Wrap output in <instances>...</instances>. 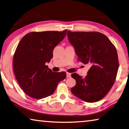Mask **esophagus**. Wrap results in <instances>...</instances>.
<instances>
[{
	"mask_svg": "<svg viewBox=\"0 0 129 129\" xmlns=\"http://www.w3.org/2000/svg\"><path fill=\"white\" fill-rule=\"evenodd\" d=\"M67 78L71 77V74L70 73H67Z\"/></svg>",
	"mask_w": 129,
	"mask_h": 129,
	"instance_id": "34e87169",
	"label": "esophagus"
}]
</instances>
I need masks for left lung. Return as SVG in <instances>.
<instances>
[{
  "label": "left lung",
  "instance_id": "left-lung-1",
  "mask_svg": "<svg viewBox=\"0 0 129 129\" xmlns=\"http://www.w3.org/2000/svg\"><path fill=\"white\" fill-rule=\"evenodd\" d=\"M67 37L74 47L78 60L91 66L85 78L71 74L76 85L71 88L75 96L87 103L100 100L116 80L119 63L115 46L107 36L97 31L68 30Z\"/></svg>",
  "mask_w": 129,
  "mask_h": 129
}]
</instances>
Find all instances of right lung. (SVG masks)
<instances>
[{
  "instance_id": "right-lung-1",
  "label": "right lung",
  "mask_w": 129,
  "mask_h": 129,
  "mask_svg": "<svg viewBox=\"0 0 129 129\" xmlns=\"http://www.w3.org/2000/svg\"><path fill=\"white\" fill-rule=\"evenodd\" d=\"M67 30L29 33L20 40L16 49L13 68L20 87L28 96L41 99L51 95L58 83L66 77L65 72L54 73L46 63L53 58V51L63 40Z\"/></svg>"
}]
</instances>
